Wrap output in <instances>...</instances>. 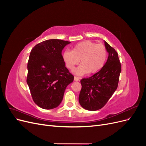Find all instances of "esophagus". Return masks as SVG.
Returning <instances> with one entry per match:
<instances>
[{
    "mask_svg": "<svg viewBox=\"0 0 146 146\" xmlns=\"http://www.w3.org/2000/svg\"><path fill=\"white\" fill-rule=\"evenodd\" d=\"M74 80L76 81V82H78V81L80 80V78L78 77L75 76V77H74Z\"/></svg>",
    "mask_w": 146,
    "mask_h": 146,
    "instance_id": "34e87169",
    "label": "esophagus"
}]
</instances>
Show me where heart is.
Here are the masks:
<instances>
[{"label":"heart","mask_w":146,"mask_h":146,"mask_svg":"<svg viewBox=\"0 0 146 146\" xmlns=\"http://www.w3.org/2000/svg\"><path fill=\"white\" fill-rule=\"evenodd\" d=\"M107 57V50L104 45L91 41L78 43L72 51L66 50L63 53V59L66 67L72 70L74 66L82 63L73 72L78 76L87 73L94 74L103 68Z\"/></svg>","instance_id":"1"}]
</instances>
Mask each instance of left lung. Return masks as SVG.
I'll return each mask as SVG.
<instances>
[{
  "mask_svg": "<svg viewBox=\"0 0 146 146\" xmlns=\"http://www.w3.org/2000/svg\"><path fill=\"white\" fill-rule=\"evenodd\" d=\"M108 53L107 61L98 72L80 80L82 90L78 101L82 107L90 111H96L107 103L117 89L121 64L114 48L104 41Z\"/></svg>",
  "mask_w": 146,
  "mask_h": 146,
  "instance_id": "obj_1",
  "label": "left lung"
}]
</instances>
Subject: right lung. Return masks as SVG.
<instances>
[{
    "mask_svg": "<svg viewBox=\"0 0 146 146\" xmlns=\"http://www.w3.org/2000/svg\"><path fill=\"white\" fill-rule=\"evenodd\" d=\"M70 43L48 39L38 44L31 50L27 83L34 102L43 109L58 107L66 87L74 80L61 55L64 47Z\"/></svg>",
    "mask_w": 146,
    "mask_h": 146,
    "instance_id": "obj_1",
    "label": "right lung"
}]
</instances>
